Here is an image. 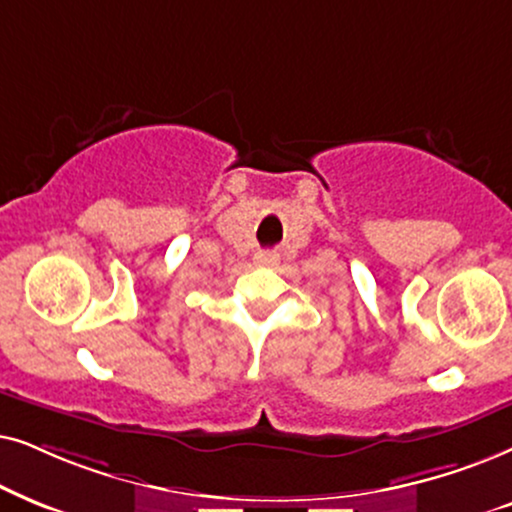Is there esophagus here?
<instances>
[{"mask_svg":"<svg viewBox=\"0 0 512 512\" xmlns=\"http://www.w3.org/2000/svg\"><path fill=\"white\" fill-rule=\"evenodd\" d=\"M276 262H278L276 252H257L255 255V264H260V267H274Z\"/></svg>","mask_w":512,"mask_h":512,"instance_id":"1","label":"esophagus"}]
</instances>
